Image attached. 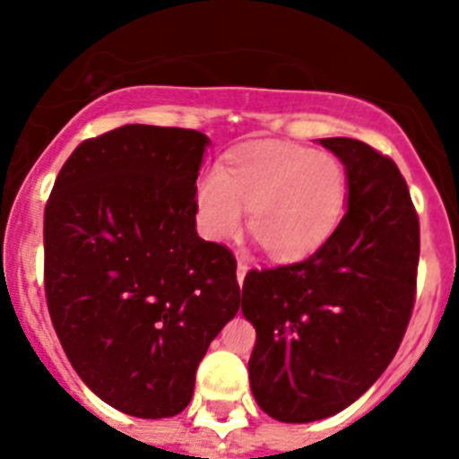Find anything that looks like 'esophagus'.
I'll return each mask as SVG.
<instances>
[{
    "label": "esophagus",
    "mask_w": 459,
    "mask_h": 459,
    "mask_svg": "<svg viewBox=\"0 0 459 459\" xmlns=\"http://www.w3.org/2000/svg\"><path fill=\"white\" fill-rule=\"evenodd\" d=\"M248 269H250V266L246 264L243 259H238V262H237V280H238V287L243 285V278H246V273H248Z\"/></svg>",
    "instance_id": "1"
}]
</instances>
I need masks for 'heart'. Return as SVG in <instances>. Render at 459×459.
I'll list each match as a JSON object with an SVG mask.
<instances>
[{
  "instance_id": "obj_1",
  "label": "heart",
  "mask_w": 459,
  "mask_h": 459,
  "mask_svg": "<svg viewBox=\"0 0 459 459\" xmlns=\"http://www.w3.org/2000/svg\"><path fill=\"white\" fill-rule=\"evenodd\" d=\"M347 197L344 168L333 153L287 142H255L227 158L195 188L200 230L211 241L232 237L246 222L275 262H296L338 227Z\"/></svg>"
}]
</instances>
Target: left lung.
<instances>
[{
    "label": "left lung",
    "instance_id": "left-lung-1",
    "mask_svg": "<svg viewBox=\"0 0 459 459\" xmlns=\"http://www.w3.org/2000/svg\"><path fill=\"white\" fill-rule=\"evenodd\" d=\"M347 174V211L317 253L250 271L241 312L257 331L248 360L259 409L312 423L356 403L386 370L411 317L419 216L391 158L351 137L319 140Z\"/></svg>",
    "mask_w": 459,
    "mask_h": 459
}]
</instances>
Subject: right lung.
<instances>
[{
  "label": "right lung",
  "instance_id": "obj_1",
  "mask_svg": "<svg viewBox=\"0 0 459 459\" xmlns=\"http://www.w3.org/2000/svg\"><path fill=\"white\" fill-rule=\"evenodd\" d=\"M209 137L128 124L82 142L43 221L52 324L80 379L109 407L169 419L238 312L237 262L195 230Z\"/></svg>",
  "mask_w": 459,
  "mask_h": 459
}]
</instances>
